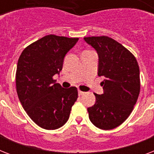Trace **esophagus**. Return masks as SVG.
I'll use <instances>...</instances> for the list:
<instances>
[{"mask_svg": "<svg viewBox=\"0 0 154 154\" xmlns=\"http://www.w3.org/2000/svg\"><path fill=\"white\" fill-rule=\"evenodd\" d=\"M78 94H79V96H82L85 94V92L82 91V90H78Z\"/></svg>", "mask_w": 154, "mask_h": 154, "instance_id": "obj_1", "label": "esophagus"}]
</instances>
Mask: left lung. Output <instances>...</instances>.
Listing matches in <instances>:
<instances>
[{"label":"left lung","mask_w":154,"mask_h":154,"mask_svg":"<svg viewBox=\"0 0 154 154\" xmlns=\"http://www.w3.org/2000/svg\"><path fill=\"white\" fill-rule=\"evenodd\" d=\"M99 56L98 76L104 94H94L88 108L89 120L101 129H114L129 117L140 94V70L136 57L117 41L106 36L85 37Z\"/></svg>","instance_id":"left-lung-1"}]
</instances>
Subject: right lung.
I'll return each mask as SVG.
<instances>
[{
  "instance_id": "add662e5",
  "label": "right lung",
  "mask_w": 154,
  "mask_h": 154,
  "mask_svg": "<svg viewBox=\"0 0 154 154\" xmlns=\"http://www.w3.org/2000/svg\"><path fill=\"white\" fill-rule=\"evenodd\" d=\"M77 37L47 35L28 45L18 59L17 93L29 117L45 129H57L69 119L78 97L76 87L65 89L53 76L62 69L65 54Z\"/></svg>"
}]
</instances>
